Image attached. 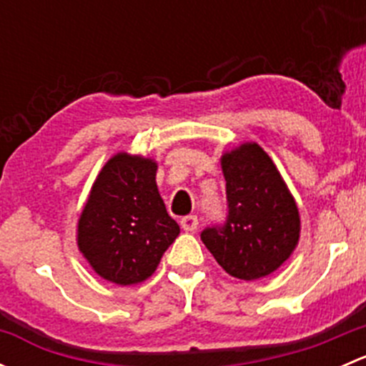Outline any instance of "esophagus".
<instances>
[{
  "label": "esophagus",
  "instance_id": "1",
  "mask_svg": "<svg viewBox=\"0 0 366 366\" xmlns=\"http://www.w3.org/2000/svg\"><path fill=\"white\" fill-rule=\"evenodd\" d=\"M180 227L186 232H194L198 228V217L194 214H189V216H184L180 219Z\"/></svg>",
  "mask_w": 366,
  "mask_h": 366
}]
</instances>
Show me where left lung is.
<instances>
[{"mask_svg":"<svg viewBox=\"0 0 366 366\" xmlns=\"http://www.w3.org/2000/svg\"><path fill=\"white\" fill-rule=\"evenodd\" d=\"M227 180L224 223L200 234L217 264L239 280L264 278L280 267L299 241V212L271 157L244 143L221 157Z\"/></svg>","mask_w":366,"mask_h":366,"instance_id":"1","label":"left lung"}]
</instances>
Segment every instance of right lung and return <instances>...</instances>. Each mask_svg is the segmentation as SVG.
I'll use <instances>...</instances> for the list:
<instances>
[{"instance_id":"1","label":"right lung","mask_w":366,"mask_h":366,"mask_svg":"<svg viewBox=\"0 0 366 366\" xmlns=\"http://www.w3.org/2000/svg\"><path fill=\"white\" fill-rule=\"evenodd\" d=\"M152 159L122 152L99 173L77 224V246L94 271L117 285L154 274L162 254L179 237L166 212Z\"/></svg>"}]
</instances>
